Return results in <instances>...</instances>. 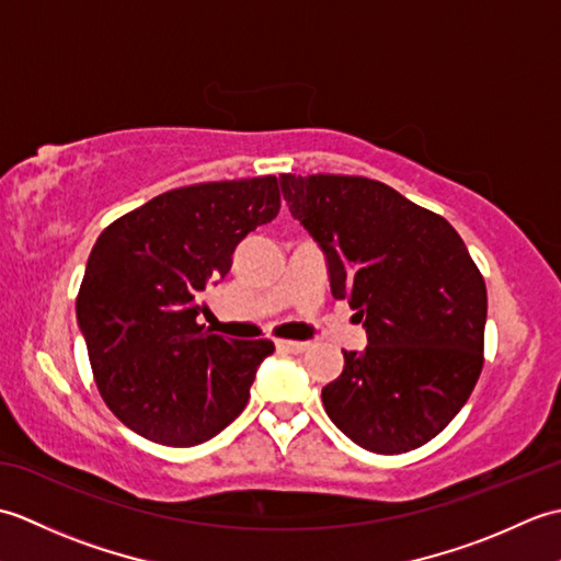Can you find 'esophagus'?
I'll list each match as a JSON object with an SVG mask.
<instances>
[{"label":"esophagus","instance_id":"esophagus-1","mask_svg":"<svg viewBox=\"0 0 561 561\" xmlns=\"http://www.w3.org/2000/svg\"><path fill=\"white\" fill-rule=\"evenodd\" d=\"M274 344H277L279 352H289V354H301L308 350V342H296V340H277Z\"/></svg>","mask_w":561,"mask_h":561}]
</instances>
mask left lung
I'll list each match as a JSON object with an SVG mask.
<instances>
[{"label": "left lung", "mask_w": 561, "mask_h": 561, "mask_svg": "<svg viewBox=\"0 0 561 561\" xmlns=\"http://www.w3.org/2000/svg\"><path fill=\"white\" fill-rule=\"evenodd\" d=\"M294 219L328 260L330 289L366 328L323 388L325 412L362 448L398 456L444 432L484 364L486 287L453 226L362 175H279Z\"/></svg>", "instance_id": "obj_1"}]
</instances>
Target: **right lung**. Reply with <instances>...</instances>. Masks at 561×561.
<instances>
[{"label":"right lung","instance_id":"1","mask_svg":"<svg viewBox=\"0 0 561 561\" xmlns=\"http://www.w3.org/2000/svg\"><path fill=\"white\" fill-rule=\"evenodd\" d=\"M274 175L175 187L125 214L93 245L77 320L101 398L153 444H205L243 412L270 340L197 325L202 294L279 211Z\"/></svg>","mask_w":561,"mask_h":561}]
</instances>
